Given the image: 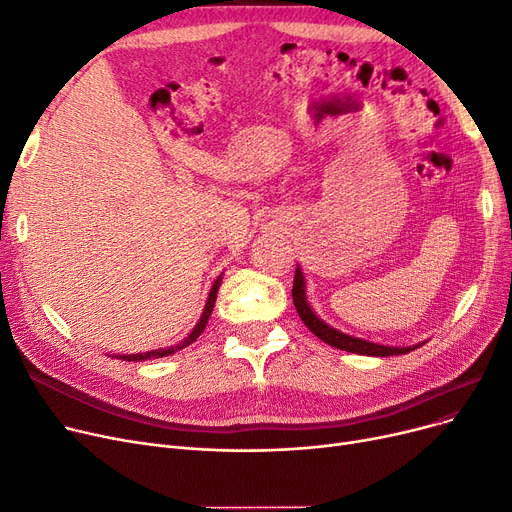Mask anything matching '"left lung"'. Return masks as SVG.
Returning <instances> with one entry per match:
<instances>
[{
    "label": "left lung",
    "mask_w": 512,
    "mask_h": 512,
    "mask_svg": "<svg viewBox=\"0 0 512 512\" xmlns=\"http://www.w3.org/2000/svg\"><path fill=\"white\" fill-rule=\"evenodd\" d=\"M292 298H294V306L300 315V319L304 321V325L323 342H327L334 349L346 351V353H357V355H370V357H391V355H405L414 349H420V344L414 346H388V344H378L372 340H363L351 334H344L336 327H332L330 323H325L321 317H317V313L313 311V306L306 298V281H304V273L300 269V264L296 267V275H294V288H292Z\"/></svg>",
    "instance_id": "1"
}]
</instances>
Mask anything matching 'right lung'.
<instances>
[{"instance_id":"right-lung-1","label":"right lung","mask_w":512,"mask_h":512,"mask_svg":"<svg viewBox=\"0 0 512 512\" xmlns=\"http://www.w3.org/2000/svg\"><path fill=\"white\" fill-rule=\"evenodd\" d=\"M220 281H222V273L216 277L214 285H212V288H210V294H208L206 306H203V313H201V317H199L197 325L193 327L191 334H189L187 338H182V340H180L178 344H174V346H168V349H155V351H147V353H136V355H115V357H117V359H124V361H145V359H159V357H168V355H174L176 351L185 349V346H189L191 342H195V340L201 336V332L206 330V323H208V319H210V315H212L214 302H216V292H218V288H220Z\"/></svg>"}]
</instances>
